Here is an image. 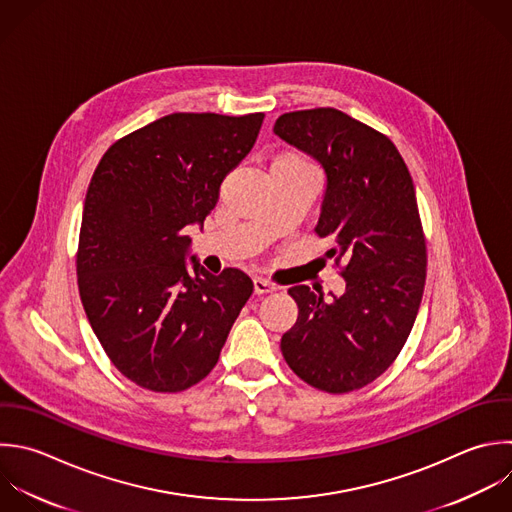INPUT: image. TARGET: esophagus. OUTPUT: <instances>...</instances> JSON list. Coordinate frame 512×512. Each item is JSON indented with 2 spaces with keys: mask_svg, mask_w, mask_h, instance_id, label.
I'll return each instance as SVG.
<instances>
[{
  "mask_svg": "<svg viewBox=\"0 0 512 512\" xmlns=\"http://www.w3.org/2000/svg\"><path fill=\"white\" fill-rule=\"evenodd\" d=\"M274 290H276V286H274V284H270L268 280L254 278V294L262 296V294H270V292H274Z\"/></svg>",
  "mask_w": 512,
  "mask_h": 512,
  "instance_id": "esophagus-1",
  "label": "esophagus"
}]
</instances>
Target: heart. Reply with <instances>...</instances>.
I'll list each match as a JSON object with an SVG mask.
<instances>
[{"instance_id": "b5f03b06", "label": "heart", "mask_w": 512, "mask_h": 512, "mask_svg": "<svg viewBox=\"0 0 512 512\" xmlns=\"http://www.w3.org/2000/svg\"><path fill=\"white\" fill-rule=\"evenodd\" d=\"M280 160H298V158H294V156H284V158H278L276 162H280ZM300 162V160H298Z\"/></svg>"}]
</instances>
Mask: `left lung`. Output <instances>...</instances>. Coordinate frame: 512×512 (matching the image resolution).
Wrapping results in <instances>:
<instances>
[{
  "label": "left lung",
  "mask_w": 512,
  "mask_h": 512,
  "mask_svg": "<svg viewBox=\"0 0 512 512\" xmlns=\"http://www.w3.org/2000/svg\"><path fill=\"white\" fill-rule=\"evenodd\" d=\"M274 134L324 170L316 234L334 242L326 258L344 266L346 282L332 298L290 288L298 318L280 348L310 386L350 392L394 362L420 308L426 244L414 184L396 146L340 110L282 114Z\"/></svg>",
  "instance_id": "obj_1"
}]
</instances>
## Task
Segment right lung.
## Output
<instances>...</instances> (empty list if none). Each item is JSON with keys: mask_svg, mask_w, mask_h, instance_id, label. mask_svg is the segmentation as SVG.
<instances>
[{"mask_svg": "<svg viewBox=\"0 0 512 512\" xmlns=\"http://www.w3.org/2000/svg\"><path fill=\"white\" fill-rule=\"evenodd\" d=\"M264 114H170L118 140L100 160L82 214L78 286L114 366L154 392L210 374L254 284L210 274L190 255L220 184L252 150Z\"/></svg>", "mask_w": 512, "mask_h": 512, "instance_id": "1", "label": "right lung"}]
</instances>
